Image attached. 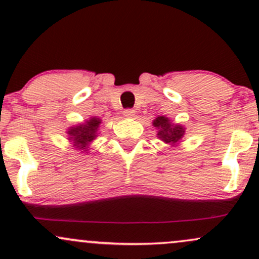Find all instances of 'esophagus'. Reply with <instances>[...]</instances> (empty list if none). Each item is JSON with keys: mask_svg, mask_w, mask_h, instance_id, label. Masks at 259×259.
Masks as SVG:
<instances>
[{"mask_svg": "<svg viewBox=\"0 0 259 259\" xmlns=\"http://www.w3.org/2000/svg\"><path fill=\"white\" fill-rule=\"evenodd\" d=\"M123 114H124V117H125V118H134V117H135V111H134V109H132V108L125 109V111L123 112Z\"/></svg>", "mask_w": 259, "mask_h": 259, "instance_id": "obj_1", "label": "esophagus"}]
</instances>
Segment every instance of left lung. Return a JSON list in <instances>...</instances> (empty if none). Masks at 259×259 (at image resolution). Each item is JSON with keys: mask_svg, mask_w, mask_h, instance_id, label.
<instances>
[{"mask_svg": "<svg viewBox=\"0 0 259 259\" xmlns=\"http://www.w3.org/2000/svg\"><path fill=\"white\" fill-rule=\"evenodd\" d=\"M153 126L158 129V134H157L158 138L162 141H164L165 144L171 145V146L180 142L184 134H185V129L183 126L178 125V124H173L169 120V118L164 117V115L157 117L153 120Z\"/></svg>", "mask_w": 259, "mask_h": 259, "instance_id": "1", "label": "left lung"}]
</instances>
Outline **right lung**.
<instances>
[{"instance_id":"add662e5","label":"right lung","mask_w":259,"mask_h":259,"mask_svg":"<svg viewBox=\"0 0 259 259\" xmlns=\"http://www.w3.org/2000/svg\"><path fill=\"white\" fill-rule=\"evenodd\" d=\"M100 124V118L92 117L89 120H86L85 123L68 129L67 134L69 135L70 142H73V147H75L76 150H80L81 152L88 151L86 148L89 147L90 142L96 139Z\"/></svg>"}]
</instances>
